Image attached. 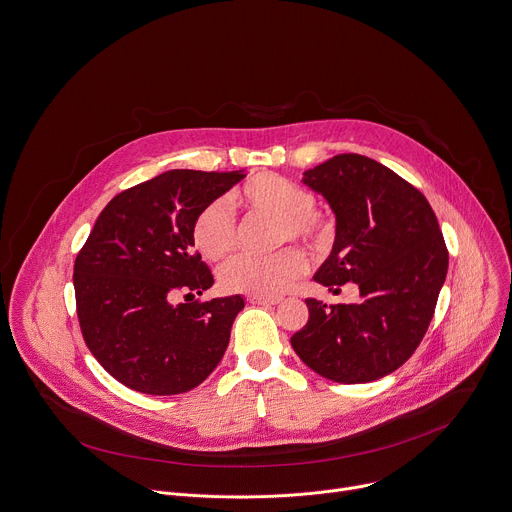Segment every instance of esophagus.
Masks as SVG:
<instances>
[{"mask_svg":"<svg viewBox=\"0 0 512 512\" xmlns=\"http://www.w3.org/2000/svg\"><path fill=\"white\" fill-rule=\"evenodd\" d=\"M250 305H278V297H260V295H248Z\"/></svg>","mask_w":512,"mask_h":512,"instance_id":"obj_1","label":"esophagus"}]
</instances>
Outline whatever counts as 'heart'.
Returning a JSON list of instances; mask_svg holds the SVG:
<instances>
[{
	"mask_svg": "<svg viewBox=\"0 0 512 512\" xmlns=\"http://www.w3.org/2000/svg\"><path fill=\"white\" fill-rule=\"evenodd\" d=\"M234 203L248 215L280 219L278 244L301 242L311 252H323L333 238L331 219L315 209V195L274 173H260L244 183ZM193 242L211 262L230 258L240 244V225L234 209L225 201H211L193 219ZM307 266L305 254L291 246L272 256L242 254L225 264L219 278L225 291L272 297L285 291Z\"/></svg>",
	"mask_w": 512,
	"mask_h": 512,
	"instance_id": "b5f03b06",
	"label": "heart"
}]
</instances>
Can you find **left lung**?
Listing matches in <instances>:
<instances>
[{"mask_svg": "<svg viewBox=\"0 0 512 512\" xmlns=\"http://www.w3.org/2000/svg\"><path fill=\"white\" fill-rule=\"evenodd\" d=\"M303 183L337 219L333 250L313 278L333 293L356 282L362 299H305L309 321L291 337L293 350L333 382L378 380L415 354L433 319L449 262L437 217L419 189L362 154H337Z\"/></svg>", "mask_w": 512, "mask_h": 512, "instance_id": "1", "label": "left lung"}]
</instances>
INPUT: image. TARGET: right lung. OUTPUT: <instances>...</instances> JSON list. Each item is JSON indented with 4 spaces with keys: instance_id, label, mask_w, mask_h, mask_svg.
Returning <instances> with one entry per match:
<instances>
[{
    "instance_id": "right-lung-1",
    "label": "right lung",
    "mask_w": 512,
    "mask_h": 512,
    "mask_svg": "<svg viewBox=\"0 0 512 512\" xmlns=\"http://www.w3.org/2000/svg\"><path fill=\"white\" fill-rule=\"evenodd\" d=\"M246 175L177 168L113 197L99 213L73 268L81 333L95 360L144 394L199 386L230 344L240 295L195 298L213 274L193 250V219Z\"/></svg>"
}]
</instances>
